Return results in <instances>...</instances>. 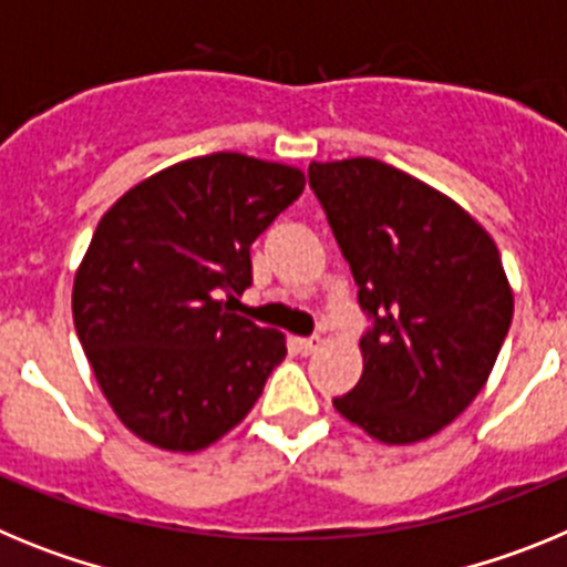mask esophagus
Wrapping results in <instances>:
<instances>
[{
    "label": "esophagus",
    "mask_w": 567,
    "mask_h": 567,
    "mask_svg": "<svg viewBox=\"0 0 567 567\" xmlns=\"http://www.w3.org/2000/svg\"><path fill=\"white\" fill-rule=\"evenodd\" d=\"M295 349L300 354H312L320 349V338H295Z\"/></svg>",
    "instance_id": "1"
}]
</instances>
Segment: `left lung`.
<instances>
[{
  "mask_svg": "<svg viewBox=\"0 0 567 567\" xmlns=\"http://www.w3.org/2000/svg\"><path fill=\"white\" fill-rule=\"evenodd\" d=\"M372 329L363 374L334 409L369 437L437 434L480 394L514 318L497 244L460 204L378 162L309 164Z\"/></svg>",
  "mask_w": 567,
  "mask_h": 567,
  "instance_id": "obj_1",
  "label": "left lung"
}]
</instances>
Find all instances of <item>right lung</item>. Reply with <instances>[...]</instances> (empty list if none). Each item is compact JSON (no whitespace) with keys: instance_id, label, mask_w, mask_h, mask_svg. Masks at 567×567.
<instances>
[{"instance_id":"1","label":"right lung","mask_w":567,"mask_h":567,"mask_svg":"<svg viewBox=\"0 0 567 567\" xmlns=\"http://www.w3.org/2000/svg\"><path fill=\"white\" fill-rule=\"evenodd\" d=\"M303 184L298 167L213 153L150 175L102 215L73 280V323L135 437L202 452L247 417L287 358L278 329L229 303L252 284V240Z\"/></svg>"}]
</instances>
